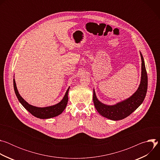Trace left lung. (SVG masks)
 <instances>
[{
    "label": "left lung",
    "mask_w": 160,
    "mask_h": 160,
    "mask_svg": "<svg viewBox=\"0 0 160 160\" xmlns=\"http://www.w3.org/2000/svg\"><path fill=\"white\" fill-rule=\"evenodd\" d=\"M142 66L140 85L135 93L128 99L114 105H107L98 100L95 90H93V101L94 106L100 115L111 120L117 121L129 116L144 101L148 89V75L143 56L140 52Z\"/></svg>",
    "instance_id": "obj_1"
}]
</instances>
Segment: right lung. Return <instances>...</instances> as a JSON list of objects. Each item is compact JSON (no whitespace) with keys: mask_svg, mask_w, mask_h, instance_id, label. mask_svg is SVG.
Here are the masks:
<instances>
[{"mask_svg":"<svg viewBox=\"0 0 160 160\" xmlns=\"http://www.w3.org/2000/svg\"><path fill=\"white\" fill-rule=\"evenodd\" d=\"M13 85H14V89L16 94V96L19 101V102L22 104L27 111H28L34 117L40 118V119H48L51 118L55 117L59 115L64 110L66 107L68 101V91H69L70 87L66 90L65 95L62 99L58 104L50 106H47L44 108H39L37 106H32L28 104L23 98H22L18 92V90L17 89L16 84L14 78L13 79Z\"/></svg>","mask_w":160,"mask_h":160,"instance_id":"add662e5","label":"right lung"}]
</instances>
